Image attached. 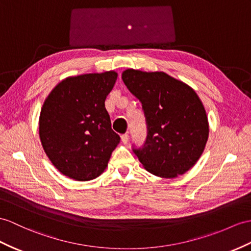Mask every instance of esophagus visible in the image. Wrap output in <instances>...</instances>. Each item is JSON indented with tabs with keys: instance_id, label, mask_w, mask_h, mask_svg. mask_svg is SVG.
I'll list each match as a JSON object with an SVG mask.
<instances>
[{
	"instance_id": "34e87169",
	"label": "esophagus",
	"mask_w": 251,
	"mask_h": 251,
	"mask_svg": "<svg viewBox=\"0 0 251 251\" xmlns=\"http://www.w3.org/2000/svg\"><path fill=\"white\" fill-rule=\"evenodd\" d=\"M121 140H122V143L124 144H126L127 142H129V134H122L121 135Z\"/></svg>"
}]
</instances>
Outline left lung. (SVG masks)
I'll return each instance as SVG.
<instances>
[{
	"label": "left lung",
	"mask_w": 251,
	"mask_h": 251,
	"mask_svg": "<svg viewBox=\"0 0 251 251\" xmlns=\"http://www.w3.org/2000/svg\"><path fill=\"white\" fill-rule=\"evenodd\" d=\"M122 79L142 103L147 137L134 153L149 173L175 178L191 169L202 154L209 124L197 94L164 72L127 69Z\"/></svg>",
	"instance_id": "8db88e82"
}]
</instances>
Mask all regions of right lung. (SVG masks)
<instances>
[{
    "instance_id": "add662e5",
    "label": "right lung",
    "mask_w": 251,
    "mask_h": 251,
    "mask_svg": "<svg viewBox=\"0 0 251 251\" xmlns=\"http://www.w3.org/2000/svg\"><path fill=\"white\" fill-rule=\"evenodd\" d=\"M117 73L67 77L48 96L39 117V136L52 164L77 181L99 176L120 136L112 130L105 108Z\"/></svg>"
}]
</instances>
